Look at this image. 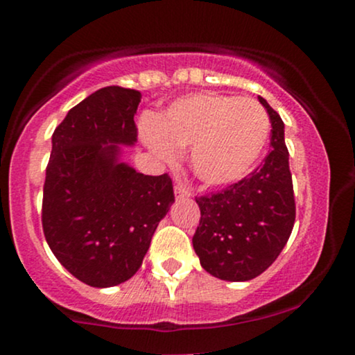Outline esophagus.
Here are the masks:
<instances>
[{
  "mask_svg": "<svg viewBox=\"0 0 355 355\" xmlns=\"http://www.w3.org/2000/svg\"><path fill=\"white\" fill-rule=\"evenodd\" d=\"M190 190L187 189L185 185H182V183H178V185H175V197H177V200H185V198L190 197Z\"/></svg>",
  "mask_w": 355,
  "mask_h": 355,
  "instance_id": "esophagus-1",
  "label": "esophagus"
}]
</instances>
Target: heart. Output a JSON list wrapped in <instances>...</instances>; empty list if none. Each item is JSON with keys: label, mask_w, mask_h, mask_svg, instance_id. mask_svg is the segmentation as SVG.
I'll use <instances>...</instances> for the list:
<instances>
[{"label": "heart", "mask_w": 355, "mask_h": 355, "mask_svg": "<svg viewBox=\"0 0 355 355\" xmlns=\"http://www.w3.org/2000/svg\"><path fill=\"white\" fill-rule=\"evenodd\" d=\"M141 137L155 155L172 162L177 148H189L198 180L225 187L247 177L266 152L270 120L260 103L207 92L173 101L155 120L141 125Z\"/></svg>", "instance_id": "obj_1"}]
</instances>
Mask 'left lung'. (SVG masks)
<instances>
[{
  "label": "left lung",
  "instance_id": "left-lung-1",
  "mask_svg": "<svg viewBox=\"0 0 355 355\" xmlns=\"http://www.w3.org/2000/svg\"><path fill=\"white\" fill-rule=\"evenodd\" d=\"M270 118V153L245 178L203 197L193 248L210 275L245 282L266 272L291 237L295 198L284 121L267 100L259 96Z\"/></svg>",
  "mask_w": 355,
  "mask_h": 355
}]
</instances>
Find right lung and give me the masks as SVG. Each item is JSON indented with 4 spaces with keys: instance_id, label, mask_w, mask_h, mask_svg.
<instances>
[{
    "instance_id": "1",
    "label": "right lung",
    "mask_w": 355,
    "mask_h": 355,
    "mask_svg": "<svg viewBox=\"0 0 355 355\" xmlns=\"http://www.w3.org/2000/svg\"><path fill=\"white\" fill-rule=\"evenodd\" d=\"M141 93L107 87L92 93L56 126L43 187L44 239L83 284L113 287L132 279L160 220L175 202L168 175L138 173L120 162L137 141Z\"/></svg>"
}]
</instances>
